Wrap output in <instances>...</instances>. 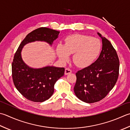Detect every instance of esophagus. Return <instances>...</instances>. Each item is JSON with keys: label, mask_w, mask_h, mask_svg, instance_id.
<instances>
[{"label": "esophagus", "mask_w": 130, "mask_h": 130, "mask_svg": "<svg viewBox=\"0 0 130 130\" xmlns=\"http://www.w3.org/2000/svg\"><path fill=\"white\" fill-rule=\"evenodd\" d=\"M72 72V71L70 69H69V68L65 69V75H68V74H70Z\"/></svg>", "instance_id": "obj_1"}]
</instances>
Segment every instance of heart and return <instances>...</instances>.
<instances>
[{
	"label": "heart",
	"mask_w": 130,
	"mask_h": 130,
	"mask_svg": "<svg viewBox=\"0 0 130 130\" xmlns=\"http://www.w3.org/2000/svg\"><path fill=\"white\" fill-rule=\"evenodd\" d=\"M100 50L99 39L88 35L73 34L66 38L63 45H58L57 53L63 61L68 60L69 55H73V62L79 68H86L94 61Z\"/></svg>",
	"instance_id": "b5f03b06"
}]
</instances>
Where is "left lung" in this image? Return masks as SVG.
I'll return each mask as SVG.
<instances>
[{
    "instance_id": "left-lung-1",
    "label": "left lung",
    "mask_w": 130,
    "mask_h": 130,
    "mask_svg": "<svg viewBox=\"0 0 130 130\" xmlns=\"http://www.w3.org/2000/svg\"><path fill=\"white\" fill-rule=\"evenodd\" d=\"M98 34L102 39L100 55L92 64L76 73L74 87L76 96L87 103L98 102L105 98L119 75V61L116 50L109 40Z\"/></svg>"
}]
</instances>
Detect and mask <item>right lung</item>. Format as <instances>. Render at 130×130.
Instances as JSON below:
<instances>
[{
    "instance_id": "add662e5",
    "label": "right lung",
    "mask_w": 130,
    "mask_h": 130,
    "mask_svg": "<svg viewBox=\"0 0 130 130\" xmlns=\"http://www.w3.org/2000/svg\"><path fill=\"white\" fill-rule=\"evenodd\" d=\"M60 31L47 27H40L28 34L20 44L12 63V75L14 85L20 93L27 100L43 102L54 92L56 81L64 75V68L46 67L33 69L23 61L21 50L28 43L44 41L51 45Z\"/></svg>"
}]
</instances>
